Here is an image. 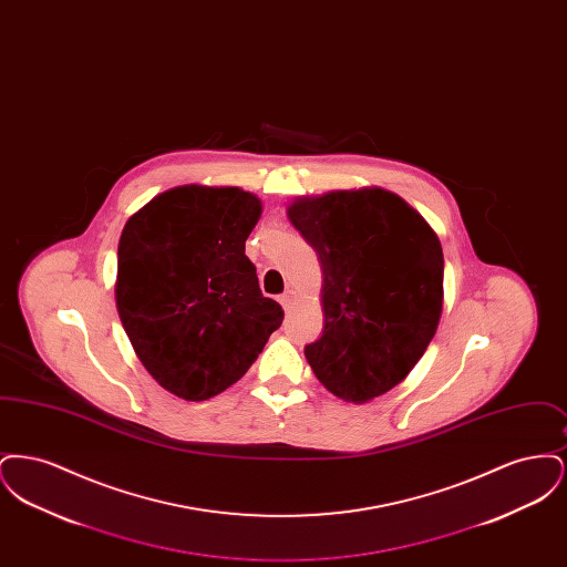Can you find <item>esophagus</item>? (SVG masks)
<instances>
[{"label": "esophagus", "mask_w": 567, "mask_h": 567, "mask_svg": "<svg viewBox=\"0 0 567 567\" xmlns=\"http://www.w3.org/2000/svg\"><path fill=\"white\" fill-rule=\"evenodd\" d=\"M278 301H280V306L289 312V310L293 308V303H296V293H293V291H285Z\"/></svg>", "instance_id": "1"}]
</instances>
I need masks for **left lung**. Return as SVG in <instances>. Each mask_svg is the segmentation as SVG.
<instances>
[{
    "mask_svg": "<svg viewBox=\"0 0 567 567\" xmlns=\"http://www.w3.org/2000/svg\"><path fill=\"white\" fill-rule=\"evenodd\" d=\"M323 270L324 327L306 359L324 386L368 402L400 384L442 315L444 257L425 218L384 189L333 190L289 206Z\"/></svg>",
    "mask_w": 567,
    "mask_h": 567,
    "instance_id": "left-lung-1",
    "label": "left lung"
}]
</instances>
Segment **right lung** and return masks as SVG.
<instances>
[{
    "mask_svg": "<svg viewBox=\"0 0 567 567\" xmlns=\"http://www.w3.org/2000/svg\"><path fill=\"white\" fill-rule=\"evenodd\" d=\"M261 202L236 187H178L118 240L116 308L137 359L169 393L202 402L238 382L280 327L244 244Z\"/></svg>",
    "mask_w": 567,
    "mask_h": 567,
    "instance_id": "obj_1",
    "label": "right lung"
}]
</instances>
